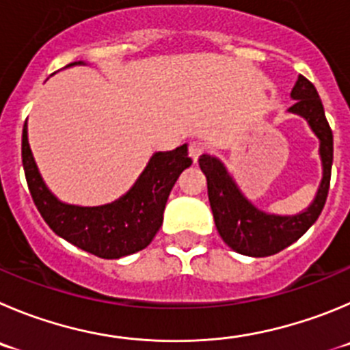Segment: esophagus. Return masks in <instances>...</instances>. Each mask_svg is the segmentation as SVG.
Segmentation results:
<instances>
[{"instance_id": "1", "label": "esophagus", "mask_w": 350, "mask_h": 350, "mask_svg": "<svg viewBox=\"0 0 350 350\" xmlns=\"http://www.w3.org/2000/svg\"><path fill=\"white\" fill-rule=\"evenodd\" d=\"M204 152H205V146L202 145V143H198V142L190 143V148H188V153H190V157H191V159H193V162H197V160L200 159V155Z\"/></svg>"}]
</instances>
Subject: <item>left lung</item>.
Returning <instances> with one entry per match:
<instances>
[{"label":"left lung","instance_id":"obj_1","mask_svg":"<svg viewBox=\"0 0 350 350\" xmlns=\"http://www.w3.org/2000/svg\"><path fill=\"white\" fill-rule=\"evenodd\" d=\"M295 100L288 112L308 119L309 126L319 138V155L323 162V179L318 195L311 207L302 214L273 215L254 207L228 174L219 160L211 155L198 159L200 169L207 178V193L211 202L214 223L228 247L238 254L250 257H267L282 252L288 245L299 240L321 214L329 190L333 162V133L326 120L321 98L314 84L299 76L292 90Z\"/></svg>","mask_w":350,"mask_h":350}]
</instances>
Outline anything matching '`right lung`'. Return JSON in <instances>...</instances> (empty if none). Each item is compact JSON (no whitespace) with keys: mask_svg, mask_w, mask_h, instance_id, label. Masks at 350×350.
Wrapping results in <instances>:
<instances>
[{"mask_svg":"<svg viewBox=\"0 0 350 350\" xmlns=\"http://www.w3.org/2000/svg\"><path fill=\"white\" fill-rule=\"evenodd\" d=\"M76 64L83 62L70 65ZM22 164L32 200L58 237L101 259H119L148 247L162 226L172 186L179 174L190 167L191 159L186 145L155 153L124 197L100 207L64 204L48 190L29 148L25 124L22 131Z\"/></svg>","mask_w":350,"mask_h":350,"instance_id":"right-lung-1","label":"right lung"}]
</instances>
